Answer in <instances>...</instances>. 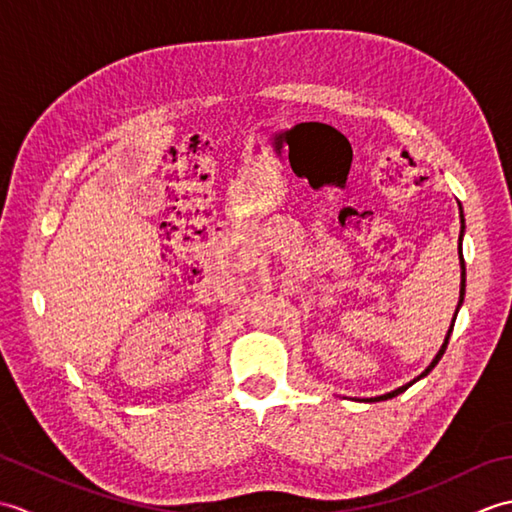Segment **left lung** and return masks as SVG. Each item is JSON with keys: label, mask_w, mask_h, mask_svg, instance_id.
Wrapping results in <instances>:
<instances>
[{"label": "left lung", "mask_w": 512, "mask_h": 512, "mask_svg": "<svg viewBox=\"0 0 512 512\" xmlns=\"http://www.w3.org/2000/svg\"><path fill=\"white\" fill-rule=\"evenodd\" d=\"M460 217H462V213H460ZM462 233H464V220H462V228H460V239H462ZM460 264H462V281H460V303H462V299H464V281H466V273H464V257H462V253H460ZM458 303V306H460ZM453 323H455V319H453ZM453 323H451V330H449V334H447V339H444V343H442V347H440V352H438V356L433 358V363L424 369V372L418 376V378H422V376H427L433 367L438 365V361L442 358V354H444V350H447V345H449V336H451V332H453ZM416 378V380H418ZM416 380H411V383H416ZM411 383L409 385H402V387H398L396 391H391V394H385V396H380V398H369V400H387V398H394V396H398V394H402V391H405L407 387H411Z\"/></svg>", "instance_id": "1"}]
</instances>
